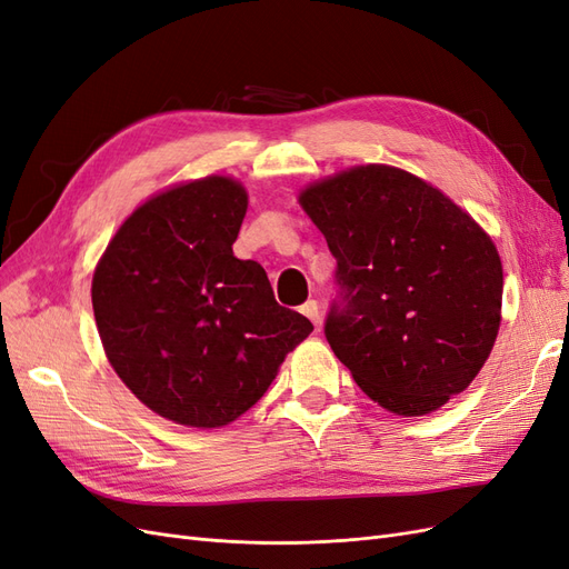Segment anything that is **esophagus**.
<instances>
[{"label": "esophagus", "instance_id": "34e87169", "mask_svg": "<svg viewBox=\"0 0 569 569\" xmlns=\"http://www.w3.org/2000/svg\"><path fill=\"white\" fill-rule=\"evenodd\" d=\"M301 313H303L308 320H311L316 327H318V325H320V320H322L318 301H306V303L301 306Z\"/></svg>", "mask_w": 569, "mask_h": 569}]
</instances>
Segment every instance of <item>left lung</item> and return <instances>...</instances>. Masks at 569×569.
Listing matches in <instances>:
<instances>
[{"label":"left lung","instance_id":"obj_1","mask_svg":"<svg viewBox=\"0 0 569 569\" xmlns=\"http://www.w3.org/2000/svg\"><path fill=\"white\" fill-rule=\"evenodd\" d=\"M299 199L337 261L325 337L356 385L396 416H425L468 389L501 325L489 234L389 166L343 170Z\"/></svg>","mask_w":569,"mask_h":569}]
</instances>
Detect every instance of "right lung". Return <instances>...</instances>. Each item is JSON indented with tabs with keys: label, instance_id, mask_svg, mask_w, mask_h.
<instances>
[{
	"label": "right lung",
	"instance_id": "add662e5",
	"mask_svg": "<svg viewBox=\"0 0 569 569\" xmlns=\"http://www.w3.org/2000/svg\"><path fill=\"white\" fill-rule=\"evenodd\" d=\"M244 187L211 176L137 209L94 270L92 308L109 363L159 416L222 427L268 391L313 325L272 297L266 270L232 244Z\"/></svg>",
	"mask_w": 569,
	"mask_h": 569
}]
</instances>
